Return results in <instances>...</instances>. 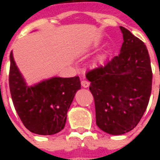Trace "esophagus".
I'll list each match as a JSON object with an SVG mask.
<instances>
[{
  "label": "esophagus",
  "mask_w": 160,
  "mask_h": 160,
  "mask_svg": "<svg viewBox=\"0 0 160 160\" xmlns=\"http://www.w3.org/2000/svg\"><path fill=\"white\" fill-rule=\"evenodd\" d=\"M81 85H82L84 88H87L89 87V85H90V82L87 81V80H81Z\"/></svg>",
  "instance_id": "1"
}]
</instances>
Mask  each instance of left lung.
Wrapping results in <instances>:
<instances>
[{
	"mask_svg": "<svg viewBox=\"0 0 160 160\" xmlns=\"http://www.w3.org/2000/svg\"><path fill=\"white\" fill-rule=\"evenodd\" d=\"M119 28L124 38L120 53L86 73L96 124L114 135L130 131L139 124L149 104L153 79L146 46L129 30Z\"/></svg>",
	"mask_w": 160,
	"mask_h": 160,
	"instance_id": "1",
	"label": "left lung"
}]
</instances>
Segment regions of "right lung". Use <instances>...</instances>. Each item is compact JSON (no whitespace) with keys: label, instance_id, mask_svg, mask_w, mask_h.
<instances>
[{"label":"right lung","instance_id":"obj_1","mask_svg":"<svg viewBox=\"0 0 160 160\" xmlns=\"http://www.w3.org/2000/svg\"><path fill=\"white\" fill-rule=\"evenodd\" d=\"M9 86L13 105L21 122L32 133L55 134L65 127L67 111L80 89L79 76L54 77L27 86L10 55Z\"/></svg>","mask_w":160,"mask_h":160}]
</instances>
